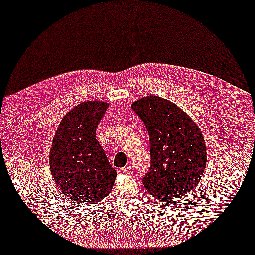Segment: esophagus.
Here are the masks:
<instances>
[{"label": "esophagus", "mask_w": 255, "mask_h": 255, "mask_svg": "<svg viewBox=\"0 0 255 255\" xmlns=\"http://www.w3.org/2000/svg\"><path fill=\"white\" fill-rule=\"evenodd\" d=\"M123 171L125 172V173H132L133 171H134V167L133 166H131V165H127V166H125L124 168H123Z\"/></svg>", "instance_id": "34e87169"}]
</instances>
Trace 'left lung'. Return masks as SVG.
Here are the masks:
<instances>
[{"instance_id":"left-lung-1","label":"left lung","mask_w":255,"mask_h":255,"mask_svg":"<svg viewBox=\"0 0 255 255\" xmlns=\"http://www.w3.org/2000/svg\"><path fill=\"white\" fill-rule=\"evenodd\" d=\"M150 144V168L142 182L153 197L170 203L190 192L202 179L206 147L199 128L182 109L158 96L135 101Z\"/></svg>"}]
</instances>
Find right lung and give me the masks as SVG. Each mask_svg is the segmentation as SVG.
Returning a JSON list of instances; mask_svg holds the SVG:
<instances>
[{
    "label": "right lung",
    "mask_w": 255,
    "mask_h": 255,
    "mask_svg": "<svg viewBox=\"0 0 255 255\" xmlns=\"http://www.w3.org/2000/svg\"><path fill=\"white\" fill-rule=\"evenodd\" d=\"M108 104L87 101L75 106L57 128L50 151V170L68 199L94 204L111 192L116 171L96 139Z\"/></svg>",
    "instance_id": "1"
}]
</instances>
